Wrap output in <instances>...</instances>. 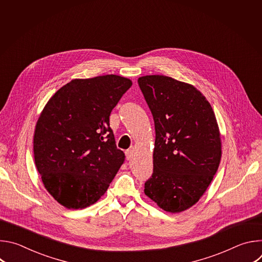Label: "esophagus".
Instances as JSON below:
<instances>
[{
  "mask_svg": "<svg viewBox=\"0 0 262 262\" xmlns=\"http://www.w3.org/2000/svg\"><path fill=\"white\" fill-rule=\"evenodd\" d=\"M133 155H134V150H132V149H128V150L125 151V156H126V160H132L133 158Z\"/></svg>",
  "mask_w": 262,
  "mask_h": 262,
  "instance_id": "1",
  "label": "esophagus"
}]
</instances>
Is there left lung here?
Wrapping results in <instances>:
<instances>
[{
    "label": "left lung",
    "instance_id": "8db88e82",
    "mask_svg": "<svg viewBox=\"0 0 262 262\" xmlns=\"http://www.w3.org/2000/svg\"><path fill=\"white\" fill-rule=\"evenodd\" d=\"M155 120L154 173L144 193L175 213L196 204L221 161L220 130L212 107L193 85L166 76L138 80Z\"/></svg>",
    "mask_w": 262,
    "mask_h": 262
}]
</instances>
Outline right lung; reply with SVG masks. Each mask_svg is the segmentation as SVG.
<instances>
[{"label": "right lung", "mask_w": 262, "mask_h": 262, "mask_svg": "<svg viewBox=\"0 0 262 262\" xmlns=\"http://www.w3.org/2000/svg\"><path fill=\"white\" fill-rule=\"evenodd\" d=\"M132 85L115 74L72 80L41 112L34 133L35 165L47 191L64 207L94 204L123 164L110 114Z\"/></svg>", "instance_id": "1"}]
</instances>
